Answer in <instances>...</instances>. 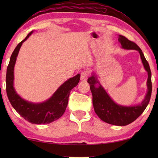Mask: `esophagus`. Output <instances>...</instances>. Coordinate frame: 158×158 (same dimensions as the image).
I'll return each instance as SVG.
<instances>
[{"mask_svg":"<svg viewBox=\"0 0 158 158\" xmlns=\"http://www.w3.org/2000/svg\"><path fill=\"white\" fill-rule=\"evenodd\" d=\"M88 70H83L81 73V81H86L88 79Z\"/></svg>","mask_w":158,"mask_h":158,"instance_id":"1","label":"esophagus"}]
</instances>
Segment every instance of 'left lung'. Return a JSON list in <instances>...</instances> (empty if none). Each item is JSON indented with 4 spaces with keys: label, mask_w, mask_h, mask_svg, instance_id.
<instances>
[{
    "label": "left lung",
    "mask_w": 158,
    "mask_h": 158,
    "mask_svg": "<svg viewBox=\"0 0 158 158\" xmlns=\"http://www.w3.org/2000/svg\"><path fill=\"white\" fill-rule=\"evenodd\" d=\"M118 36V41L123 49L137 50L140 53L144 68L148 73V79L147 81V93L145 98L138 105L130 106L119 105L110 98L105 89L100 85L94 73L89 77L88 83L90 85V89L92 94L93 106L96 115L106 123L122 126L133 122L145 110L152 96V72L149 63L144 56L142 50L135 43L130 41L124 36L119 35Z\"/></svg>",
    "instance_id": "obj_1"
}]
</instances>
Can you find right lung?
I'll return each instance as SVG.
<instances>
[{
  "mask_svg": "<svg viewBox=\"0 0 158 158\" xmlns=\"http://www.w3.org/2000/svg\"><path fill=\"white\" fill-rule=\"evenodd\" d=\"M33 31L17 45L10 58L9 64L6 69V91L12 106L23 119L35 124H45L53 122L61 117L66 109L70 92L78 84L80 74L67 80L54 94L46 101L41 103H33L23 100L15 92L13 87L14 75L13 70L22 43L32 35Z\"/></svg>",
  "mask_w": 158,
  "mask_h": 158,
  "instance_id": "right-lung-1",
  "label": "right lung"
}]
</instances>
